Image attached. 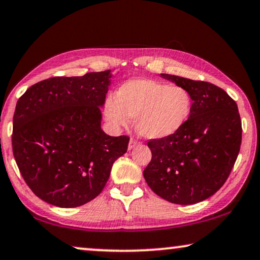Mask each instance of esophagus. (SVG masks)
Here are the masks:
<instances>
[{
    "mask_svg": "<svg viewBox=\"0 0 260 260\" xmlns=\"http://www.w3.org/2000/svg\"><path fill=\"white\" fill-rule=\"evenodd\" d=\"M138 145H139V143L136 141V139L131 138L130 141H129V146H127V149L133 150L134 148H136V146H138Z\"/></svg>",
    "mask_w": 260,
    "mask_h": 260,
    "instance_id": "obj_1",
    "label": "esophagus"
}]
</instances>
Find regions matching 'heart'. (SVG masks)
<instances>
[{
  "label": "heart",
  "instance_id": "1",
  "mask_svg": "<svg viewBox=\"0 0 260 260\" xmlns=\"http://www.w3.org/2000/svg\"><path fill=\"white\" fill-rule=\"evenodd\" d=\"M192 95L182 85L135 78L116 90L104 103V116L111 126H125L134 118L136 133L145 139L174 136L185 126L192 111Z\"/></svg>",
  "mask_w": 260,
  "mask_h": 260
}]
</instances>
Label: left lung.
Returning <instances> with one entry per match:
<instances>
[{"mask_svg": "<svg viewBox=\"0 0 260 260\" xmlns=\"http://www.w3.org/2000/svg\"><path fill=\"white\" fill-rule=\"evenodd\" d=\"M192 95V111L174 136L151 139L152 158L143 176L153 192L180 205L211 197L226 182L242 143L238 107L223 89L209 82L160 74Z\"/></svg>", "mask_w": 260, "mask_h": 260, "instance_id": "8db88e82", "label": "left lung"}]
</instances>
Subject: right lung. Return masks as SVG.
<instances>
[{"label": "right lung", "instance_id": "right-lung-1", "mask_svg": "<svg viewBox=\"0 0 260 260\" xmlns=\"http://www.w3.org/2000/svg\"><path fill=\"white\" fill-rule=\"evenodd\" d=\"M111 70L52 77L34 84L17 101L13 152L25 183L37 197L58 208L92 201L126 152L129 137L101 127Z\"/></svg>", "mask_w": 260, "mask_h": 260}]
</instances>
